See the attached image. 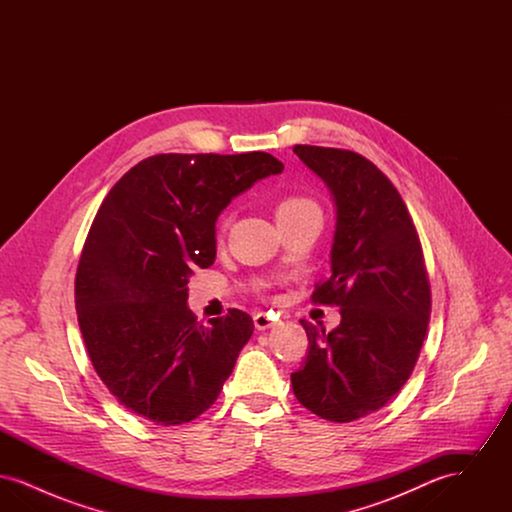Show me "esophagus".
Returning a JSON list of instances; mask_svg holds the SVG:
<instances>
[{
	"mask_svg": "<svg viewBox=\"0 0 512 512\" xmlns=\"http://www.w3.org/2000/svg\"><path fill=\"white\" fill-rule=\"evenodd\" d=\"M274 320H276V318L265 315V313H257V315L253 317V322H255V328H257V330H267L270 326H274Z\"/></svg>",
	"mask_w": 512,
	"mask_h": 512,
	"instance_id": "1",
	"label": "esophagus"
}]
</instances>
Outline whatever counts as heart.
Masks as SVG:
<instances>
[{"label": "heart", "mask_w": 512, "mask_h": 512, "mask_svg": "<svg viewBox=\"0 0 512 512\" xmlns=\"http://www.w3.org/2000/svg\"><path fill=\"white\" fill-rule=\"evenodd\" d=\"M303 211H318L317 203L311 201L309 197H303V195H288V197H284L276 203L274 215H276V220L280 222V220L290 219L293 215L303 213ZM224 226H226V222L222 220L220 230H224Z\"/></svg>", "instance_id": "b5f03b06"}]
</instances>
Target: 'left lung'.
Returning a JSON list of instances; mask_svg holds the SVG:
<instances>
[{
  "label": "left lung",
  "instance_id": "8db88e82",
  "mask_svg": "<svg viewBox=\"0 0 512 512\" xmlns=\"http://www.w3.org/2000/svg\"><path fill=\"white\" fill-rule=\"evenodd\" d=\"M336 203L332 274L313 303L340 307L332 332L301 320L309 353L292 374L297 401L332 422L382 409L413 372L432 293L413 219L390 178L363 155L295 146Z\"/></svg>",
  "mask_w": 512,
  "mask_h": 512
}]
</instances>
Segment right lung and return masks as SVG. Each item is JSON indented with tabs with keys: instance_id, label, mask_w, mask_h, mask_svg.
<instances>
[{
	"instance_id": "right-lung-1",
	"label": "right lung",
	"mask_w": 512,
	"mask_h": 512,
	"mask_svg": "<svg viewBox=\"0 0 512 512\" xmlns=\"http://www.w3.org/2000/svg\"><path fill=\"white\" fill-rule=\"evenodd\" d=\"M284 165L265 151L161 153L103 199L74 282L78 326L101 382L122 407L161 426L184 424L219 397L253 334L251 317L197 322L192 268L215 263V222L257 180Z\"/></svg>"
}]
</instances>
